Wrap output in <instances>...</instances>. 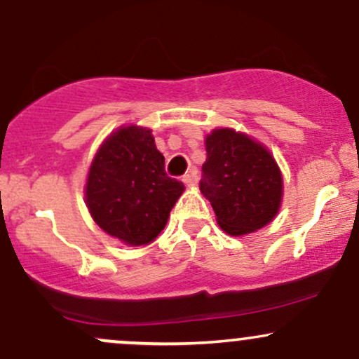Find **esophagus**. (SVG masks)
<instances>
[{"label":"esophagus","instance_id":"34e87169","mask_svg":"<svg viewBox=\"0 0 359 359\" xmlns=\"http://www.w3.org/2000/svg\"><path fill=\"white\" fill-rule=\"evenodd\" d=\"M182 180H184L185 185H189V187H192V185H196V184H197V174H196V170L187 172V174H185V175L182 177Z\"/></svg>","mask_w":359,"mask_h":359}]
</instances>
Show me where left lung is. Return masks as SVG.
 Masks as SVG:
<instances>
[{
  "mask_svg": "<svg viewBox=\"0 0 359 359\" xmlns=\"http://www.w3.org/2000/svg\"><path fill=\"white\" fill-rule=\"evenodd\" d=\"M205 151L199 187L217 224L233 236L269 224L282 201V174L270 151L229 128L214 130Z\"/></svg>",
  "mask_w": 359,
  "mask_h": 359,
  "instance_id": "1",
  "label": "left lung"
}]
</instances>
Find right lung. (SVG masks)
I'll list each match as a JSON object with an SVG mask.
<instances>
[{"label":"right lung","instance_id":"right-lung-1","mask_svg":"<svg viewBox=\"0 0 359 359\" xmlns=\"http://www.w3.org/2000/svg\"><path fill=\"white\" fill-rule=\"evenodd\" d=\"M184 184L165 172L151 131L118 130L102 143L90 165L86 204L101 229L131 246L148 245L165 228Z\"/></svg>","mask_w":359,"mask_h":359}]
</instances>
